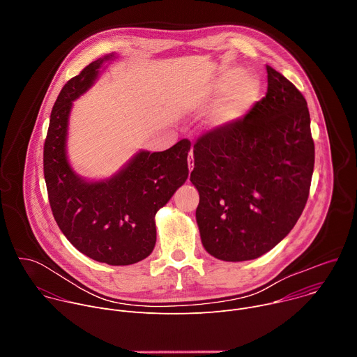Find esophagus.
I'll list each match as a JSON object with an SVG mask.
<instances>
[{"label": "esophagus", "mask_w": 357, "mask_h": 357, "mask_svg": "<svg viewBox=\"0 0 357 357\" xmlns=\"http://www.w3.org/2000/svg\"><path fill=\"white\" fill-rule=\"evenodd\" d=\"M193 165H195V160H193V152L190 149L189 151V157H188V168H189V171L193 169Z\"/></svg>", "instance_id": "34e87169"}]
</instances>
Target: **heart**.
Listing matches in <instances>:
<instances>
[{
  "mask_svg": "<svg viewBox=\"0 0 357 357\" xmlns=\"http://www.w3.org/2000/svg\"><path fill=\"white\" fill-rule=\"evenodd\" d=\"M227 93L211 114L213 126L229 124L244 116L261 96V83L257 76L243 73L240 68L223 69L212 83L209 93Z\"/></svg>",
  "mask_w": 357,
  "mask_h": 357,
  "instance_id": "1",
  "label": "heart"
}]
</instances>
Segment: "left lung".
Wrapping results in <instances>:
<instances>
[{"mask_svg":"<svg viewBox=\"0 0 357 357\" xmlns=\"http://www.w3.org/2000/svg\"><path fill=\"white\" fill-rule=\"evenodd\" d=\"M267 80L266 97L244 119L193 145L202 244L223 261L254 260L275 247L310 195L315 145L307 100L271 66Z\"/></svg>","mask_w":357,"mask_h":357,"instance_id":"8db88e82","label":"left lung"}]
</instances>
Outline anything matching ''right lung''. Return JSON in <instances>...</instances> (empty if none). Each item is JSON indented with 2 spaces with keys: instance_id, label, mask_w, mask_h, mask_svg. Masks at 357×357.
<instances>
[{
  "instance_id": "1",
  "label": "right lung",
  "mask_w": 357,
  "mask_h": 357,
  "mask_svg": "<svg viewBox=\"0 0 357 357\" xmlns=\"http://www.w3.org/2000/svg\"><path fill=\"white\" fill-rule=\"evenodd\" d=\"M112 59L114 54L91 62L61 90L43 145V175L50 209L66 238L98 263L130 266L154 250L155 215L188 179L190 142L181 139L152 154L139 151L105 181L89 182L72 169L66 155L72 101L93 86L100 68Z\"/></svg>"
}]
</instances>
